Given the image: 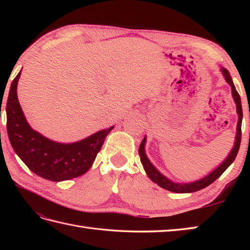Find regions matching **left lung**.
Returning <instances> with one entry per match:
<instances>
[{"mask_svg":"<svg viewBox=\"0 0 250 250\" xmlns=\"http://www.w3.org/2000/svg\"><path fill=\"white\" fill-rule=\"evenodd\" d=\"M221 72H222V74H224L226 82L231 86L232 97H233V99H234V102L236 104V111L238 114V121H237V126H236V136H235L234 147L232 148L231 152L229 153V156H228L226 160L222 162L218 167L215 168L213 172L207 175V176L201 178L199 180H195V182H193V183L178 184V183H174V182H172V180H169L168 178H167L166 176H164V175H162L155 167L152 166L149 160H148V158H147L146 153H145L146 137H144V140H143V142L141 143L140 148H139L141 162L143 163V167H144V169H145V172L147 174V176L149 177L153 183H156V184H158V186H160L161 188L167 189L168 191H172V192H175V193L195 192V191H199L201 189H203V188L207 187V186H209L211 183H214L215 180L218 178L220 175L231 166V163L235 160L238 149H240L241 140H242L243 110H242L241 97H240V94H238V92L236 91L235 86L232 82V78L230 76L229 71H228L227 68H225V67H221Z\"/></svg>","mask_w":250,"mask_h":250,"instance_id":"left-lung-1","label":"left lung"}]
</instances>
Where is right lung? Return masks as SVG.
<instances>
[{
	"mask_svg": "<svg viewBox=\"0 0 250 250\" xmlns=\"http://www.w3.org/2000/svg\"><path fill=\"white\" fill-rule=\"evenodd\" d=\"M20 74L10 84L6 104L7 133L15 152L32 172L51 182L82 176L91 167L105 137L114 126L71 144L48 140L31 128L21 109L17 97Z\"/></svg>",
	"mask_w": 250,
	"mask_h": 250,
	"instance_id": "add662e5",
	"label": "right lung"
}]
</instances>
